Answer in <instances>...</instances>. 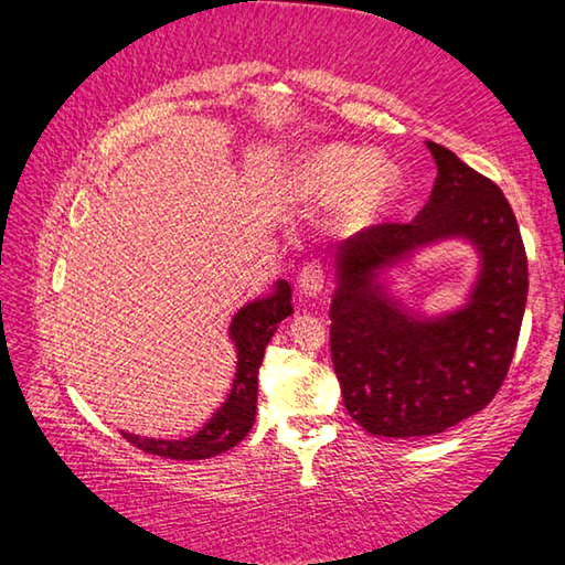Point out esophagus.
I'll use <instances>...</instances> for the list:
<instances>
[{
    "label": "esophagus",
    "instance_id": "34e87169",
    "mask_svg": "<svg viewBox=\"0 0 565 565\" xmlns=\"http://www.w3.org/2000/svg\"><path fill=\"white\" fill-rule=\"evenodd\" d=\"M323 281H327V276H323L319 264H306L299 274V289L306 299H317L323 291Z\"/></svg>",
    "mask_w": 565,
    "mask_h": 565
}]
</instances>
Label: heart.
<instances>
[{
  "label": "heart",
  "mask_w": 565,
  "mask_h": 565,
  "mask_svg": "<svg viewBox=\"0 0 565 565\" xmlns=\"http://www.w3.org/2000/svg\"><path fill=\"white\" fill-rule=\"evenodd\" d=\"M299 184L321 202L341 199L339 222L361 226L384 212L396 191V169L369 149L349 145H323L303 159Z\"/></svg>",
  "instance_id": "heart-1"
}]
</instances>
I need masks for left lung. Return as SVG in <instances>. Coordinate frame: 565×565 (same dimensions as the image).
Here are the masks:
<instances>
[{"mask_svg":"<svg viewBox=\"0 0 565 565\" xmlns=\"http://www.w3.org/2000/svg\"><path fill=\"white\" fill-rule=\"evenodd\" d=\"M426 147L438 177L414 222L371 226L333 252L331 359L343 406L386 438L436 436L491 404L509 374L529 294L509 199L454 151ZM444 241L472 244L477 279L456 310L418 312L390 271Z\"/></svg>","mask_w":565,"mask_h":565,"instance_id":"8db88e82","label":"left lung"}]
</instances>
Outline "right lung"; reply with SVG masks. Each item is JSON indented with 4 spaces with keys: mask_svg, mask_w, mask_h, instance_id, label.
<instances>
[{
    "mask_svg": "<svg viewBox=\"0 0 565 565\" xmlns=\"http://www.w3.org/2000/svg\"><path fill=\"white\" fill-rule=\"evenodd\" d=\"M291 313V284L284 279L274 281L269 291L256 296L234 313L232 323H228V339L236 349L232 391L196 434H191L189 438H149L121 431V436L145 454L174 458V461H202V458H212L234 448L252 431L256 420L259 366L264 361L266 343L271 341L279 323Z\"/></svg>",
    "mask_w": 565,
    "mask_h": 565,
    "instance_id": "obj_1",
    "label": "right lung"
}]
</instances>
